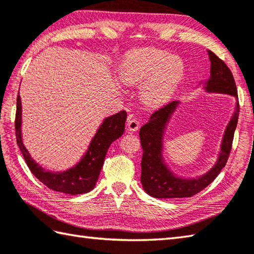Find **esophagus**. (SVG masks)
<instances>
[{
  "label": "esophagus",
  "mask_w": 254,
  "mask_h": 254,
  "mask_svg": "<svg viewBox=\"0 0 254 254\" xmlns=\"http://www.w3.org/2000/svg\"><path fill=\"white\" fill-rule=\"evenodd\" d=\"M140 127V123L136 117H133L132 115L128 117L127 119V129L129 131H136L139 129Z\"/></svg>",
  "instance_id": "obj_1"
}]
</instances>
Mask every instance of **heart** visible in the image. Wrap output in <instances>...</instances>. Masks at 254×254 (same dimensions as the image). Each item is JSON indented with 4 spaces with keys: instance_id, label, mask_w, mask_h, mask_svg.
Returning a JSON list of instances; mask_svg holds the SVG:
<instances>
[{
    "instance_id": "heart-1",
    "label": "heart",
    "mask_w": 254,
    "mask_h": 254,
    "mask_svg": "<svg viewBox=\"0 0 254 254\" xmlns=\"http://www.w3.org/2000/svg\"><path fill=\"white\" fill-rule=\"evenodd\" d=\"M185 75V63L178 55L146 47L131 53L123 62L121 76L127 84H140L139 96L147 106L168 102Z\"/></svg>"
}]
</instances>
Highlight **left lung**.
Segmentation results:
<instances>
[{
	"instance_id": "obj_1",
	"label": "left lung",
	"mask_w": 254,
	"mask_h": 254,
	"mask_svg": "<svg viewBox=\"0 0 254 254\" xmlns=\"http://www.w3.org/2000/svg\"><path fill=\"white\" fill-rule=\"evenodd\" d=\"M208 54L211 67L210 77L203 82V89L207 93L231 95L237 99L231 119L223 133L217 162L209 171L195 178H183L169 169L162 156L164 136L167 126L180 102L175 100L167 104L152 114L149 122L139 130L140 143L143 150L140 181L143 190L151 197L157 199L192 197L211 184L227 164L239 118L237 86L231 70L226 63L211 51H208Z\"/></svg>"
}]
</instances>
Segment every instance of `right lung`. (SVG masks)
Masks as SVG:
<instances>
[{
	"label": "right lung",
	"mask_w": 254,
	"mask_h": 254,
	"mask_svg": "<svg viewBox=\"0 0 254 254\" xmlns=\"http://www.w3.org/2000/svg\"><path fill=\"white\" fill-rule=\"evenodd\" d=\"M127 113L122 111L104 119L97 132L90 141L87 151L82 159L74 167L65 171H49L37 164L28 154L22 140V104L21 97L17 95L15 133L17 146L22 151L26 165L36 178L46 187L59 192L67 194H82L94 189L98 180V176L104 165L109 146L125 131V122Z\"/></svg>",
	"instance_id": "obj_1"
}]
</instances>
